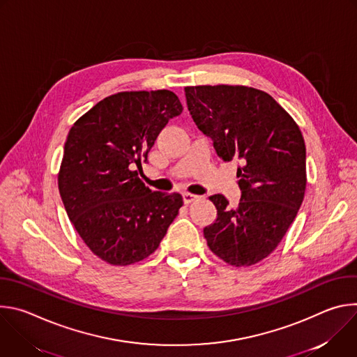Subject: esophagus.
Instances as JSON below:
<instances>
[{
    "label": "esophagus",
    "mask_w": 357,
    "mask_h": 357,
    "mask_svg": "<svg viewBox=\"0 0 357 357\" xmlns=\"http://www.w3.org/2000/svg\"><path fill=\"white\" fill-rule=\"evenodd\" d=\"M182 196H183V203H185V205H189V203H192V202H195L197 199L196 195L188 193V192H185Z\"/></svg>",
    "instance_id": "esophagus-1"
}]
</instances>
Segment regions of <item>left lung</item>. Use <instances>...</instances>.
Returning a JSON list of instances; mask_svg holds the SVG:
<instances>
[{
  "mask_svg": "<svg viewBox=\"0 0 357 357\" xmlns=\"http://www.w3.org/2000/svg\"><path fill=\"white\" fill-rule=\"evenodd\" d=\"M188 110L226 162L238 161L236 208L223 195L203 229L209 248L227 264L252 266L280 244L307 186V149L299 127L266 91L245 86L185 87Z\"/></svg>",
  "mask_w": 357,
  "mask_h": 357,
  "instance_id": "1",
  "label": "left lung"
}]
</instances>
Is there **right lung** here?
Listing matches in <instances>:
<instances>
[{
    "label": "right lung",
    "mask_w": 357,
    "mask_h": 357,
    "mask_svg": "<svg viewBox=\"0 0 357 357\" xmlns=\"http://www.w3.org/2000/svg\"><path fill=\"white\" fill-rule=\"evenodd\" d=\"M182 110L169 90L123 91L98 101L68 134L61 197L86 245L109 264L146 259L183 205L179 193L152 192L138 178L157 137Z\"/></svg>",
    "instance_id": "right-lung-1"
}]
</instances>
